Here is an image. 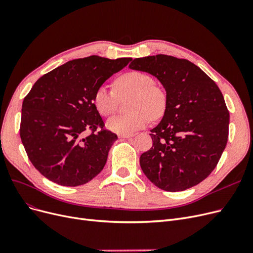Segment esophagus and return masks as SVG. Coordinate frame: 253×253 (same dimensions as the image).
Returning <instances> with one entry per match:
<instances>
[{"mask_svg": "<svg viewBox=\"0 0 253 253\" xmlns=\"http://www.w3.org/2000/svg\"><path fill=\"white\" fill-rule=\"evenodd\" d=\"M132 136H134V135L133 134H119L120 138H130Z\"/></svg>", "mask_w": 253, "mask_h": 253, "instance_id": "34e87169", "label": "esophagus"}]
</instances>
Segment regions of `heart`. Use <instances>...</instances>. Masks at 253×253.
<instances>
[{"mask_svg":"<svg viewBox=\"0 0 253 253\" xmlns=\"http://www.w3.org/2000/svg\"><path fill=\"white\" fill-rule=\"evenodd\" d=\"M154 83L151 75L141 71H129L117 79L115 87L120 97L133 94L129 104L132 112L108 119L106 128L119 134H131L147 126L152 118L161 117L167 108V95ZM94 104L101 116H111L118 107L119 97L114 90L101 85L94 94Z\"/></svg>","mask_w":253,"mask_h":253,"instance_id":"obj_1","label":"heart"}]
</instances>
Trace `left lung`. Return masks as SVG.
<instances>
[{"mask_svg": "<svg viewBox=\"0 0 253 253\" xmlns=\"http://www.w3.org/2000/svg\"><path fill=\"white\" fill-rule=\"evenodd\" d=\"M129 69L147 72L167 92V108L151 129L152 148L140 168L158 188L183 191L205 180L220 159L229 113L217 84L193 63L167 54L134 59Z\"/></svg>", "mask_w": 253, "mask_h": 253, "instance_id": "obj_1", "label": "left lung"}]
</instances>
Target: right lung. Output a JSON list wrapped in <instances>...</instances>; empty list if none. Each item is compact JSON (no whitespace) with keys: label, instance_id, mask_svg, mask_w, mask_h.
<instances>
[{"label":"right lung","instance_id":"add662e5","mask_svg":"<svg viewBox=\"0 0 253 253\" xmlns=\"http://www.w3.org/2000/svg\"><path fill=\"white\" fill-rule=\"evenodd\" d=\"M132 60L97 56L69 61L43 75L21 107L20 138L35 169L53 183L80 186L91 181L106 163L118 136L103 127L94 94Z\"/></svg>","mask_w":253,"mask_h":253}]
</instances>
